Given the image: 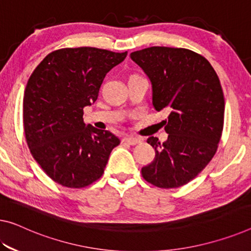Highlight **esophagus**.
Returning <instances> with one entry per match:
<instances>
[{
	"mask_svg": "<svg viewBox=\"0 0 251 251\" xmlns=\"http://www.w3.org/2000/svg\"><path fill=\"white\" fill-rule=\"evenodd\" d=\"M123 142H126V144H129L131 146H134V145H138L141 142V139L136 138V137H126L123 138Z\"/></svg>",
	"mask_w": 251,
	"mask_h": 251,
	"instance_id": "esophagus-1",
	"label": "esophagus"
}]
</instances>
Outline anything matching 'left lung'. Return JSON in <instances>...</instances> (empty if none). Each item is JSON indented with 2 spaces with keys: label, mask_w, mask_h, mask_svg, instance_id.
I'll use <instances>...</instances> for the list:
<instances>
[{
  "label": "left lung",
  "mask_w": 251,
  "mask_h": 251,
  "mask_svg": "<svg viewBox=\"0 0 251 251\" xmlns=\"http://www.w3.org/2000/svg\"><path fill=\"white\" fill-rule=\"evenodd\" d=\"M130 57L151 82L153 107L169 112L167 140L148 138L156 156L142 167V177L160 188L183 186L217 152L225 119L219 77L207 59L190 49L149 47Z\"/></svg>",
  "instance_id": "left-lung-1"
}]
</instances>
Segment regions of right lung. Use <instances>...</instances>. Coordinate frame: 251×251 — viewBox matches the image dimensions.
Returning <instances> with one entry per match:
<instances>
[{
  "label": "right lung",
  "instance_id": "obj_1",
  "mask_svg": "<svg viewBox=\"0 0 251 251\" xmlns=\"http://www.w3.org/2000/svg\"><path fill=\"white\" fill-rule=\"evenodd\" d=\"M126 53L93 47L58 49L30 76L23 96L25 140L56 183L82 188L96 182L120 144L110 131L85 126L83 109L96 101L104 77Z\"/></svg>",
  "mask_w": 251,
  "mask_h": 251
}]
</instances>
